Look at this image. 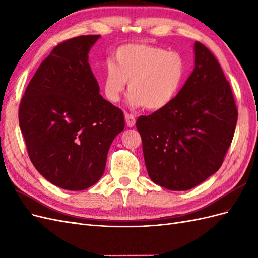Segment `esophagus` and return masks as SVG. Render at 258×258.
<instances>
[{
  "label": "esophagus",
  "instance_id": "34e87169",
  "mask_svg": "<svg viewBox=\"0 0 258 258\" xmlns=\"http://www.w3.org/2000/svg\"><path fill=\"white\" fill-rule=\"evenodd\" d=\"M124 118H126V123L129 128H132L136 124L135 115L129 114V113H124Z\"/></svg>",
  "mask_w": 258,
  "mask_h": 258
}]
</instances>
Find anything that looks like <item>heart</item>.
<instances>
[{"label":"heart","mask_w":258,"mask_h":258,"mask_svg":"<svg viewBox=\"0 0 258 258\" xmlns=\"http://www.w3.org/2000/svg\"><path fill=\"white\" fill-rule=\"evenodd\" d=\"M184 73L179 53L150 44H126L116 49L114 61L106 62L103 92L110 102H118L129 82L131 106L159 111L176 97Z\"/></svg>","instance_id":"1"}]
</instances>
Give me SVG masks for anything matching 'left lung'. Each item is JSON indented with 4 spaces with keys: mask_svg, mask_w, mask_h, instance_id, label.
<instances>
[{
    "mask_svg": "<svg viewBox=\"0 0 258 258\" xmlns=\"http://www.w3.org/2000/svg\"><path fill=\"white\" fill-rule=\"evenodd\" d=\"M194 52V71L172 102L136 123L148 176L170 190H188L221 168L238 119L216 58L199 42Z\"/></svg>",
    "mask_w": 258,
    "mask_h": 258,
    "instance_id": "8db88e82",
    "label": "left lung"
}]
</instances>
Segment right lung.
Listing matches in <instances>:
<instances>
[{
    "mask_svg": "<svg viewBox=\"0 0 258 258\" xmlns=\"http://www.w3.org/2000/svg\"><path fill=\"white\" fill-rule=\"evenodd\" d=\"M100 35L57 45L38 67L19 106V126L29 157L48 182L84 190L102 176L123 113L99 93L88 63Z\"/></svg>",
    "mask_w": 258,
    "mask_h": 258,
    "instance_id": "1",
    "label": "right lung"
}]
</instances>
